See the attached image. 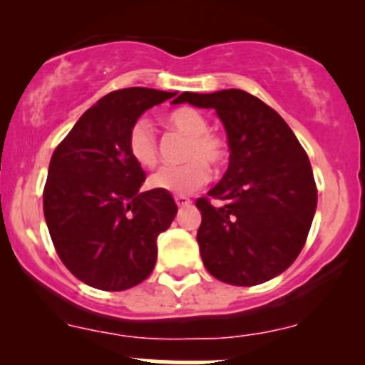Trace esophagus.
I'll use <instances>...</instances> for the list:
<instances>
[{
	"instance_id": "34e87169",
	"label": "esophagus",
	"mask_w": 365,
	"mask_h": 365,
	"mask_svg": "<svg viewBox=\"0 0 365 365\" xmlns=\"http://www.w3.org/2000/svg\"><path fill=\"white\" fill-rule=\"evenodd\" d=\"M175 202H177L178 207H187V206H190L192 200L185 195H177V197H175Z\"/></svg>"
}]
</instances>
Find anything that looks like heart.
Returning <instances> with one entry per match:
<instances>
[{
    "instance_id": "heart-1",
    "label": "heart",
    "mask_w": 365,
    "mask_h": 365,
    "mask_svg": "<svg viewBox=\"0 0 365 365\" xmlns=\"http://www.w3.org/2000/svg\"><path fill=\"white\" fill-rule=\"evenodd\" d=\"M166 123L188 137L185 149L187 163L180 166H163L150 175L149 187L170 194H188L209 180V165L217 166L225 161V142L209 132L206 116L192 108H180L170 113ZM128 153L137 165L153 168L158 163V139L153 125L145 118L137 120L128 130Z\"/></svg>"
}]
</instances>
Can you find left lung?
Listing matches in <instances>:
<instances>
[{
	"label": "left lung",
	"instance_id": "left-lung-1",
	"mask_svg": "<svg viewBox=\"0 0 365 365\" xmlns=\"http://www.w3.org/2000/svg\"><path fill=\"white\" fill-rule=\"evenodd\" d=\"M216 110L228 137L230 163L220 183L195 206L200 257L220 282L254 287L292 266L307 240L317 188L307 154L287 121L240 89L183 92L173 101Z\"/></svg>",
	"mask_w": 365,
	"mask_h": 365
}]
</instances>
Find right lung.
<instances>
[{
  "instance_id": "right-lung-1",
  "label": "right lung",
  "mask_w": 365,
  "mask_h": 365,
  "mask_svg": "<svg viewBox=\"0 0 365 365\" xmlns=\"http://www.w3.org/2000/svg\"><path fill=\"white\" fill-rule=\"evenodd\" d=\"M173 96L148 87L110 92L54 149L46 225L66 269L92 288L121 292L144 282L156 264L158 235L177 216L170 192H140L145 173L127 145L130 127Z\"/></svg>"
}]
</instances>
